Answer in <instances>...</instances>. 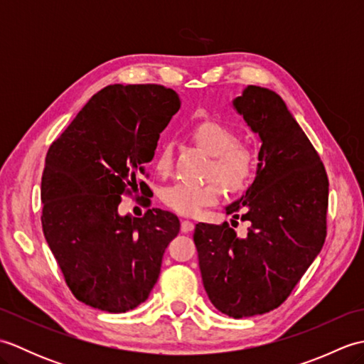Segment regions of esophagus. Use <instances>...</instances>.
Listing matches in <instances>:
<instances>
[{
  "instance_id": "esophagus-1",
  "label": "esophagus",
  "mask_w": 364,
  "mask_h": 364,
  "mask_svg": "<svg viewBox=\"0 0 364 364\" xmlns=\"http://www.w3.org/2000/svg\"><path fill=\"white\" fill-rule=\"evenodd\" d=\"M194 230V223L191 220H181V231L183 233H191V231Z\"/></svg>"
}]
</instances>
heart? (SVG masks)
<instances>
[{"label": "heart", "instance_id": "obj_1", "mask_svg": "<svg viewBox=\"0 0 364 364\" xmlns=\"http://www.w3.org/2000/svg\"><path fill=\"white\" fill-rule=\"evenodd\" d=\"M189 137L213 156L211 175L228 191H242L249 184L255 170L253 151L239 144L236 131L214 119H203L192 123ZM173 164V149L168 142L159 145L153 166L159 175H168ZM222 191L218 183L178 181L164 188L161 200L170 210L183 215H197L205 206L219 202Z\"/></svg>", "mask_w": 364, "mask_h": 364}]
</instances>
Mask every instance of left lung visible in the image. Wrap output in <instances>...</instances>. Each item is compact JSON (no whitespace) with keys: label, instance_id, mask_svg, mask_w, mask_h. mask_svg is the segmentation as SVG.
<instances>
[{"label":"left lung","instance_id":"obj_1","mask_svg":"<svg viewBox=\"0 0 364 364\" xmlns=\"http://www.w3.org/2000/svg\"><path fill=\"white\" fill-rule=\"evenodd\" d=\"M233 106L261 139L252 186L225 208L233 218L242 213L249 233L239 237L227 222H200L194 242L211 304L241 319L280 306L319 255L327 236L328 178L274 90L249 86Z\"/></svg>","mask_w":364,"mask_h":364}]
</instances>
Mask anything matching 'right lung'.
Returning <instances> with one entry per match:
<instances>
[{
	"mask_svg": "<svg viewBox=\"0 0 364 364\" xmlns=\"http://www.w3.org/2000/svg\"><path fill=\"white\" fill-rule=\"evenodd\" d=\"M181 102L159 84H114L89 100L50 145L42 175V228L73 296L107 313L149 299L162 255L180 233L173 213L120 215Z\"/></svg>",
	"mask_w": 364,
	"mask_h": 364,
	"instance_id": "1",
	"label": "right lung"
}]
</instances>
